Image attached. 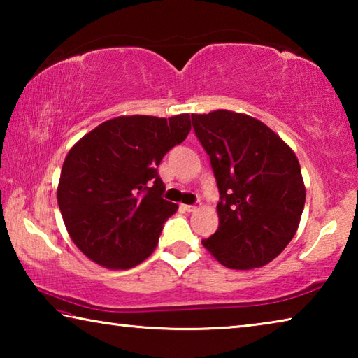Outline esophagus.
I'll return each instance as SVG.
<instances>
[{
  "instance_id": "1",
  "label": "esophagus",
  "mask_w": 358,
  "mask_h": 358,
  "mask_svg": "<svg viewBox=\"0 0 358 358\" xmlns=\"http://www.w3.org/2000/svg\"><path fill=\"white\" fill-rule=\"evenodd\" d=\"M181 208H183L185 211H194V210H196V207H194V205H181Z\"/></svg>"
}]
</instances>
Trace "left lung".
Masks as SVG:
<instances>
[{
	"label": "left lung",
	"mask_w": 358,
	"mask_h": 358,
	"mask_svg": "<svg viewBox=\"0 0 358 358\" xmlns=\"http://www.w3.org/2000/svg\"><path fill=\"white\" fill-rule=\"evenodd\" d=\"M191 118L220 189V226L202 245L227 268L266 265L299 229L306 197L299 159L250 115L215 110Z\"/></svg>",
	"instance_id": "1"
}]
</instances>
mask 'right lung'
I'll return each instance as SVG.
<instances>
[{"label": "right lung", "mask_w": 358, "mask_h": 358, "mask_svg": "<svg viewBox=\"0 0 358 358\" xmlns=\"http://www.w3.org/2000/svg\"><path fill=\"white\" fill-rule=\"evenodd\" d=\"M191 131L189 113L129 115L99 124L69 150L59 175L58 207L72 241L112 270L143 262L178 205L162 199L157 166Z\"/></svg>", "instance_id": "add662e5"}]
</instances>
